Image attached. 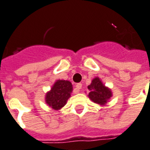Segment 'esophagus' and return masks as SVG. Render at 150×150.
Masks as SVG:
<instances>
[{
	"mask_svg": "<svg viewBox=\"0 0 150 150\" xmlns=\"http://www.w3.org/2000/svg\"><path fill=\"white\" fill-rule=\"evenodd\" d=\"M81 86H82V85H81V83H78L77 85L75 86L74 90H73V92H74L75 94H78L79 92V91H80V89L81 88Z\"/></svg>",
	"mask_w": 150,
	"mask_h": 150,
	"instance_id": "esophagus-1",
	"label": "esophagus"
}]
</instances>
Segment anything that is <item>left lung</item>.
Instances as JSON below:
<instances>
[{
	"label": "left lung",
	"instance_id": "left-lung-1",
	"mask_svg": "<svg viewBox=\"0 0 150 150\" xmlns=\"http://www.w3.org/2000/svg\"><path fill=\"white\" fill-rule=\"evenodd\" d=\"M89 93L88 95V98L95 103L101 105H104L109 101V98L112 96L111 89L105 87L102 82L100 79L95 78L92 81L91 85L88 86Z\"/></svg>",
	"mask_w": 150,
	"mask_h": 150
}]
</instances>
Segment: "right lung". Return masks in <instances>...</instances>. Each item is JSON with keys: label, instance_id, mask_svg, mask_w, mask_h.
I'll use <instances>...</instances> for the list:
<instances>
[{"label": "right lung", "instance_id": "add662e5", "mask_svg": "<svg viewBox=\"0 0 150 150\" xmlns=\"http://www.w3.org/2000/svg\"><path fill=\"white\" fill-rule=\"evenodd\" d=\"M72 85L69 81L57 80L45 96V103L54 110L62 109L70 98Z\"/></svg>", "mask_w": 150, "mask_h": 150}]
</instances>
